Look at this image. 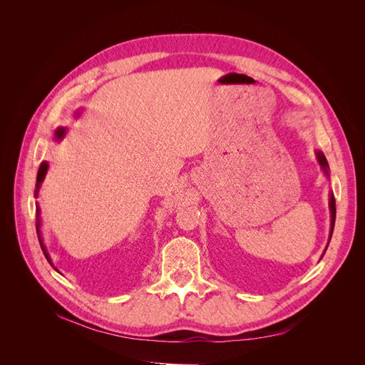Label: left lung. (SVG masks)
<instances>
[{
    "label": "left lung",
    "instance_id": "8db88e82",
    "mask_svg": "<svg viewBox=\"0 0 365 365\" xmlns=\"http://www.w3.org/2000/svg\"><path fill=\"white\" fill-rule=\"evenodd\" d=\"M315 153H317V158H318L319 165L325 171V175H329V164H327V160H325V157H324V153L319 152V150H317ZM330 213H331V229H330V240H331L333 229H334V222H336V200H334L333 194L330 195Z\"/></svg>",
    "mask_w": 365,
    "mask_h": 365
}]
</instances>
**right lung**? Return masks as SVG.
Masks as SVG:
<instances>
[{"mask_svg": "<svg viewBox=\"0 0 365 365\" xmlns=\"http://www.w3.org/2000/svg\"><path fill=\"white\" fill-rule=\"evenodd\" d=\"M65 133H66V128H65V127H59V128H57V130H56V133H54V138H56V140L62 139V138L65 136ZM47 170H48V164H47V161L41 163L40 168H38V175H36L35 197L38 195V190H40V186H41V183H43V180H44L46 175H47ZM35 207H36V235H38V240H40V244H41V248H43V253H44L46 259H47V260H48V263L53 266L51 259H50V256H48V253H47V250H46V245H44L43 238H41V231H40V226H41V213H40V207H38V204H36ZM56 271H57V269H56Z\"/></svg>", "mask_w": 365, "mask_h": 365, "instance_id": "obj_1", "label": "right lung"}]
</instances>
